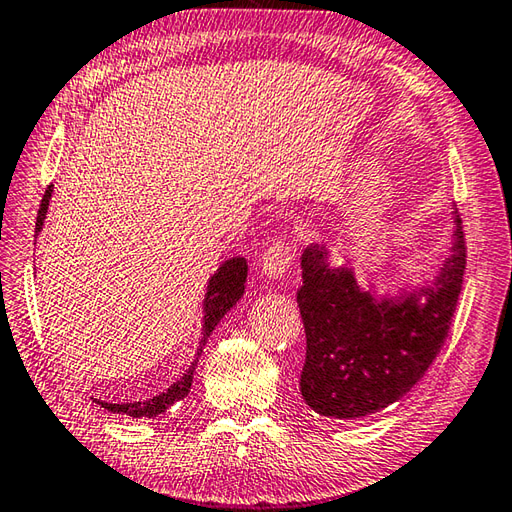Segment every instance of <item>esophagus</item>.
Segmentation results:
<instances>
[{
	"label": "esophagus",
	"instance_id": "esophagus-1",
	"mask_svg": "<svg viewBox=\"0 0 512 512\" xmlns=\"http://www.w3.org/2000/svg\"><path fill=\"white\" fill-rule=\"evenodd\" d=\"M295 246L288 242H275L266 248L262 255V277L266 279H281L286 275V270L295 264Z\"/></svg>",
	"mask_w": 512,
	"mask_h": 512
}]
</instances>
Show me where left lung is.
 Returning <instances> with one entry per match:
<instances>
[{
  "instance_id": "1",
  "label": "left lung",
  "mask_w": 512,
  "mask_h": 512,
  "mask_svg": "<svg viewBox=\"0 0 512 512\" xmlns=\"http://www.w3.org/2000/svg\"><path fill=\"white\" fill-rule=\"evenodd\" d=\"M453 235L451 255L431 288L380 301L356 284L352 268L330 266L323 244L303 250L297 303L306 363L299 387L314 411L341 420L369 416L405 396L436 361L466 268L458 211Z\"/></svg>"
}]
</instances>
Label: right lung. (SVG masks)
Returning a JSON list of instances; mask_svg holds the SVG:
<instances>
[{
  "instance_id": "right-lung-1",
  "label": "right lung",
  "mask_w": 512,
  "mask_h": 512,
  "mask_svg": "<svg viewBox=\"0 0 512 512\" xmlns=\"http://www.w3.org/2000/svg\"><path fill=\"white\" fill-rule=\"evenodd\" d=\"M50 198H52V184L41 198L35 233H39L43 228V220H46ZM246 275H248L246 259L233 257L217 268V273L209 279V286H206V295H204V325H202V341H200L198 356L202 354V347L206 341H209V336L215 330V325L220 323V319L235 306L239 299H242ZM195 365L198 363H193L187 369V374H184L180 380H176V383H173L167 391H162V394L149 398V400L125 402V405H116V402H103V400H94V402L112 413H127V416H132V418H156V416H160V413H165L173 405V402H178L189 394Z\"/></svg>"
}]
</instances>
